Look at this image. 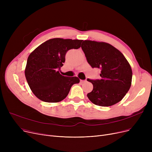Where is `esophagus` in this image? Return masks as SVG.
<instances>
[{"mask_svg": "<svg viewBox=\"0 0 152 152\" xmlns=\"http://www.w3.org/2000/svg\"><path fill=\"white\" fill-rule=\"evenodd\" d=\"M80 82H81L82 84H83V83H84L86 82V80H81Z\"/></svg>", "mask_w": 152, "mask_h": 152, "instance_id": "obj_1", "label": "esophagus"}]
</instances>
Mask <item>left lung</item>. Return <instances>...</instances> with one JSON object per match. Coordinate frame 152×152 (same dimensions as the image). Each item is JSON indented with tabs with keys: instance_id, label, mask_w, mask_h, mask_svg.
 I'll return each mask as SVG.
<instances>
[{
	"instance_id": "8db88e82",
	"label": "left lung",
	"mask_w": 152,
	"mask_h": 152,
	"mask_svg": "<svg viewBox=\"0 0 152 152\" xmlns=\"http://www.w3.org/2000/svg\"><path fill=\"white\" fill-rule=\"evenodd\" d=\"M81 48L92 68L101 69L100 79H87L93 84L87 97L101 107H110L121 101L130 89L132 77L131 67L123 54L103 42L85 40Z\"/></svg>"
}]
</instances>
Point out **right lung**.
Wrapping results in <instances>:
<instances>
[{
    "mask_svg": "<svg viewBox=\"0 0 152 152\" xmlns=\"http://www.w3.org/2000/svg\"><path fill=\"white\" fill-rule=\"evenodd\" d=\"M83 40L53 38L38 46L28 58L25 71L28 84L36 97L45 102H59L68 95L77 77L62 76L60 70L70 49H77Z\"/></svg>",
    "mask_w": 152,
    "mask_h": 152,
    "instance_id": "add662e5",
    "label": "right lung"
}]
</instances>
